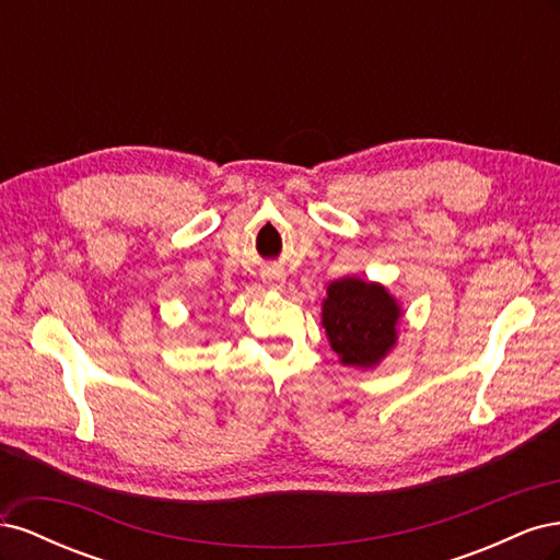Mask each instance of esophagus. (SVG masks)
Segmentation results:
<instances>
[{
    "label": "esophagus",
    "mask_w": 560,
    "mask_h": 560,
    "mask_svg": "<svg viewBox=\"0 0 560 560\" xmlns=\"http://www.w3.org/2000/svg\"><path fill=\"white\" fill-rule=\"evenodd\" d=\"M264 278V282L268 284V287H273V290H282V284H284V276L282 273H270V270H266V273L261 276Z\"/></svg>",
    "instance_id": "esophagus-1"
}]
</instances>
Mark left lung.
<instances>
[{
    "instance_id": "obj_1",
    "label": "left lung",
    "mask_w": 560,
    "mask_h": 560,
    "mask_svg": "<svg viewBox=\"0 0 560 560\" xmlns=\"http://www.w3.org/2000/svg\"><path fill=\"white\" fill-rule=\"evenodd\" d=\"M399 319L397 299L378 282L334 280L322 301V327L346 366L371 369L381 364L397 343Z\"/></svg>"
}]
</instances>
